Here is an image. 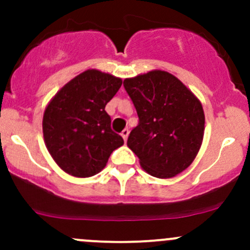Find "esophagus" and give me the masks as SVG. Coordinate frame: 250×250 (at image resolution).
I'll use <instances>...</instances> for the list:
<instances>
[{"label": "esophagus", "mask_w": 250, "mask_h": 250, "mask_svg": "<svg viewBox=\"0 0 250 250\" xmlns=\"http://www.w3.org/2000/svg\"><path fill=\"white\" fill-rule=\"evenodd\" d=\"M128 134H129V130H128V128L123 129L122 133H121V135H122V138H123V140H125V143L128 139Z\"/></svg>", "instance_id": "34e87169"}]
</instances>
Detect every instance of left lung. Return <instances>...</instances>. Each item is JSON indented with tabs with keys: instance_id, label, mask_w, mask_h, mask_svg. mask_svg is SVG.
Segmentation results:
<instances>
[{
	"instance_id": "1",
	"label": "left lung",
	"mask_w": 250,
	"mask_h": 250,
	"mask_svg": "<svg viewBox=\"0 0 250 250\" xmlns=\"http://www.w3.org/2000/svg\"><path fill=\"white\" fill-rule=\"evenodd\" d=\"M123 85L139 117L127 145L143 169L160 179L185 170L202 145L204 112L200 100L180 80L161 70L125 78Z\"/></svg>"
}]
</instances>
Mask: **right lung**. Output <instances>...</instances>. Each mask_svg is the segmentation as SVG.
<instances>
[{"label":"right lung","instance_id":"right-lung-1","mask_svg":"<svg viewBox=\"0 0 250 250\" xmlns=\"http://www.w3.org/2000/svg\"><path fill=\"white\" fill-rule=\"evenodd\" d=\"M121 85V78L87 70L47 105L42 121L44 143L64 172L77 178L95 175L104 169L112 151L123 145L105 111Z\"/></svg>","mask_w":250,"mask_h":250}]
</instances>
